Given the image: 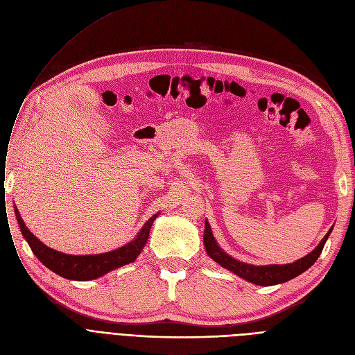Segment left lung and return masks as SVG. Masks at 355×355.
<instances>
[{
  "instance_id": "left-lung-1",
  "label": "left lung",
  "mask_w": 355,
  "mask_h": 355,
  "mask_svg": "<svg viewBox=\"0 0 355 355\" xmlns=\"http://www.w3.org/2000/svg\"><path fill=\"white\" fill-rule=\"evenodd\" d=\"M332 232V227L327 232V235L322 238V241L315 246L314 251H311L308 255H305L301 259H297L293 263H285V265H252V263H246L235 259L234 257L227 255L223 249L218 245L216 239L214 238L212 229L207 219L205 220V231H203V245L206 249V254L211 257L216 263H219L222 268L229 269L231 272L235 275L243 278L245 281L261 285V286H270V285H277V284H284L289 279H293L302 272L308 268L314 265V262L318 259L321 255L324 245Z\"/></svg>"
}]
</instances>
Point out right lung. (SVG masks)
Masks as SVG:
<instances>
[{
	"instance_id": "obj_1",
	"label": "right lung",
	"mask_w": 355,
	"mask_h": 355,
	"mask_svg": "<svg viewBox=\"0 0 355 355\" xmlns=\"http://www.w3.org/2000/svg\"><path fill=\"white\" fill-rule=\"evenodd\" d=\"M159 215L160 212L146 222L133 241L114 249V251L93 255H71L58 252L34 236L28 231V227L15 207V216L21 234L28 242L31 251L38 258V261L53 270L54 274L71 281H92L106 275L110 270L135 262L136 258L141 254L146 242H148L150 227Z\"/></svg>"
}]
</instances>
